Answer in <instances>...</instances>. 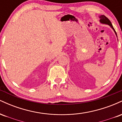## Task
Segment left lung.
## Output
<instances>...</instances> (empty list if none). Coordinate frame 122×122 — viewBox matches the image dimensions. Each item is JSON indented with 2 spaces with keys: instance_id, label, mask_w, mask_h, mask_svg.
Returning <instances> with one entry per match:
<instances>
[{
  "instance_id": "obj_1",
  "label": "left lung",
  "mask_w": 122,
  "mask_h": 122,
  "mask_svg": "<svg viewBox=\"0 0 122 122\" xmlns=\"http://www.w3.org/2000/svg\"><path fill=\"white\" fill-rule=\"evenodd\" d=\"M99 18H100V23H102V24H105V25H109V26H110V27H111L112 29H113V30L114 31L115 33L116 36H117V33H116L115 30L114 28L113 27L112 25L111 22H110V20H109V19H108V18H107V17H106V16H104V15H100V16H99Z\"/></svg>"
}]
</instances>
